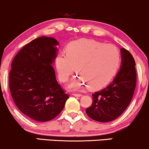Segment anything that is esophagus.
I'll return each instance as SVG.
<instances>
[{
	"label": "esophagus",
	"mask_w": 149,
	"mask_h": 149,
	"mask_svg": "<svg viewBox=\"0 0 149 149\" xmlns=\"http://www.w3.org/2000/svg\"><path fill=\"white\" fill-rule=\"evenodd\" d=\"M72 95H73L74 97H82L83 95H81V94H73Z\"/></svg>",
	"instance_id": "1"
}]
</instances>
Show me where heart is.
<instances>
[{"instance_id": "obj_1", "label": "heart", "mask_w": 149, "mask_h": 149, "mask_svg": "<svg viewBox=\"0 0 149 149\" xmlns=\"http://www.w3.org/2000/svg\"><path fill=\"white\" fill-rule=\"evenodd\" d=\"M120 63V52L113 44H103L90 39L71 42L66 48V54L61 53L56 58L58 76L66 82L76 71L79 76L67 85V89L77 91L88 86L97 90L109 83Z\"/></svg>"}]
</instances>
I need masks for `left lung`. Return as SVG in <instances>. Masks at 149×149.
<instances>
[{
	"label": "left lung",
	"mask_w": 149,
	"mask_h": 149,
	"mask_svg": "<svg viewBox=\"0 0 149 149\" xmlns=\"http://www.w3.org/2000/svg\"><path fill=\"white\" fill-rule=\"evenodd\" d=\"M121 65L108 86L92 94L93 102L85 111L90 118L109 122L119 117L130 103L136 87L135 61L131 53L120 49Z\"/></svg>",
	"instance_id": "obj_1"
}]
</instances>
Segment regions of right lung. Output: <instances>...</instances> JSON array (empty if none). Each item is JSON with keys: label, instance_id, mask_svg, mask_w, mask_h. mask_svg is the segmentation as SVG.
<instances>
[{"label": "right lung", "instance_id": "obj_1", "mask_svg": "<svg viewBox=\"0 0 149 149\" xmlns=\"http://www.w3.org/2000/svg\"><path fill=\"white\" fill-rule=\"evenodd\" d=\"M59 42L41 36L26 44L11 64L9 85L17 108L36 121L47 122L59 115L69 99L57 83L52 65Z\"/></svg>", "mask_w": 149, "mask_h": 149}]
</instances>
